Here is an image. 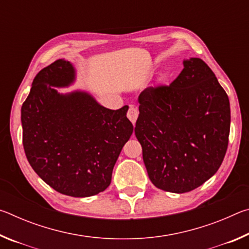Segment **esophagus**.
<instances>
[{
  "label": "esophagus",
  "mask_w": 249,
  "mask_h": 249,
  "mask_svg": "<svg viewBox=\"0 0 249 249\" xmlns=\"http://www.w3.org/2000/svg\"><path fill=\"white\" fill-rule=\"evenodd\" d=\"M138 114H140L138 108L136 107H134V105H130V107L128 108V112H127V117L133 124H135V122H136Z\"/></svg>",
  "instance_id": "34e87169"
}]
</instances>
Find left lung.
<instances>
[{
	"label": "left lung",
	"instance_id": "8db88e82",
	"mask_svg": "<svg viewBox=\"0 0 249 249\" xmlns=\"http://www.w3.org/2000/svg\"><path fill=\"white\" fill-rule=\"evenodd\" d=\"M135 135L155 187L172 193L195 190L215 175L229 145L230 101L200 58L183 60L169 86L138 96Z\"/></svg>",
	"mask_w": 249,
	"mask_h": 249
}]
</instances>
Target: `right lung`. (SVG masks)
<instances>
[{"instance_id": "obj_1", "label": "right lung", "mask_w": 249, "mask_h": 249, "mask_svg": "<svg viewBox=\"0 0 249 249\" xmlns=\"http://www.w3.org/2000/svg\"><path fill=\"white\" fill-rule=\"evenodd\" d=\"M74 66L59 59L40 70L22 105L23 145L29 165L62 195L86 197L104 191L133 133L126 105L109 109L89 92L60 93L75 81Z\"/></svg>"}]
</instances>
